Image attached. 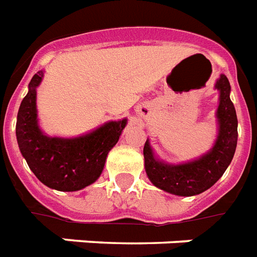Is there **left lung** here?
Here are the masks:
<instances>
[{"label": "left lung", "mask_w": 257, "mask_h": 257, "mask_svg": "<svg viewBox=\"0 0 257 257\" xmlns=\"http://www.w3.org/2000/svg\"><path fill=\"white\" fill-rule=\"evenodd\" d=\"M219 106L216 110L218 138L210 151L191 162L169 165L159 161L150 142L144 144V167L150 181L159 189L177 196H195L207 191L223 176L237 147V114L230 100V83L225 75L216 80Z\"/></svg>", "instance_id": "obj_1"}]
</instances>
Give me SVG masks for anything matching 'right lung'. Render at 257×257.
<instances>
[{
  "label": "right lung",
  "mask_w": 257,
  "mask_h": 257,
  "mask_svg": "<svg viewBox=\"0 0 257 257\" xmlns=\"http://www.w3.org/2000/svg\"><path fill=\"white\" fill-rule=\"evenodd\" d=\"M43 70L28 84V94L17 113L16 138L20 153L37 178L46 187L62 192L80 191L103 172L107 154L117 144L126 118L109 121L79 138H50L38 125L37 87Z\"/></svg>",
  "instance_id": "right-lung-1"
}]
</instances>
